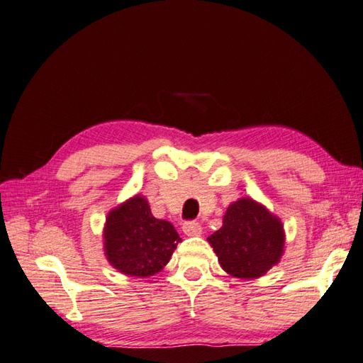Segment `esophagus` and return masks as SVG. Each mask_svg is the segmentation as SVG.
Masks as SVG:
<instances>
[{
  "instance_id": "34e87169",
  "label": "esophagus",
  "mask_w": 363,
  "mask_h": 363,
  "mask_svg": "<svg viewBox=\"0 0 363 363\" xmlns=\"http://www.w3.org/2000/svg\"><path fill=\"white\" fill-rule=\"evenodd\" d=\"M182 228L186 236H199L200 233H202V225H200L199 222H194V220L184 222Z\"/></svg>"
}]
</instances>
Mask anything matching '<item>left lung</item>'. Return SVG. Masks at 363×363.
<instances>
[{"label":"left lung","mask_w":363,"mask_h":363,"mask_svg":"<svg viewBox=\"0 0 363 363\" xmlns=\"http://www.w3.org/2000/svg\"><path fill=\"white\" fill-rule=\"evenodd\" d=\"M222 269L240 279H255L277 265L284 253L283 223L253 199H239L223 216V225L208 238Z\"/></svg>","instance_id":"left-lung-1"}]
</instances>
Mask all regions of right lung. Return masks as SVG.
Listing matches in <instances>:
<instances>
[{
  "instance_id": "1",
  "label": "right lung",
  "mask_w": 363,
  "mask_h": 363,
  "mask_svg": "<svg viewBox=\"0 0 363 363\" xmlns=\"http://www.w3.org/2000/svg\"><path fill=\"white\" fill-rule=\"evenodd\" d=\"M180 240L171 222L152 216L143 196L111 209L104 227L107 261L124 275L136 278H147L163 270Z\"/></svg>"
}]
</instances>
